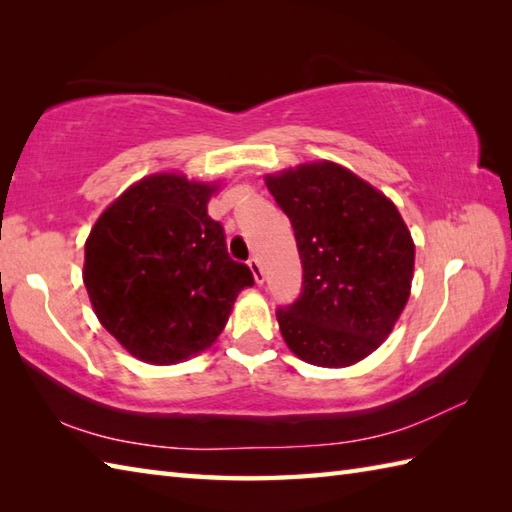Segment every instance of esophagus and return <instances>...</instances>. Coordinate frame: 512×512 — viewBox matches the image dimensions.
I'll return each instance as SVG.
<instances>
[{
  "label": "esophagus",
  "instance_id": "34e87169",
  "mask_svg": "<svg viewBox=\"0 0 512 512\" xmlns=\"http://www.w3.org/2000/svg\"><path fill=\"white\" fill-rule=\"evenodd\" d=\"M248 268H250V273H253L257 284H262V281H264V270H262V264H259L257 257H250L248 259Z\"/></svg>",
  "mask_w": 512,
  "mask_h": 512
}]
</instances>
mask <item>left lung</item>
I'll return each instance as SVG.
<instances>
[{"instance_id":"left-lung-1","label":"left lung","mask_w":512,"mask_h":512,"mask_svg":"<svg viewBox=\"0 0 512 512\" xmlns=\"http://www.w3.org/2000/svg\"><path fill=\"white\" fill-rule=\"evenodd\" d=\"M301 257V295L277 308L301 361L347 367L387 339L409 299L413 242L383 193L334 162L268 176Z\"/></svg>"}]
</instances>
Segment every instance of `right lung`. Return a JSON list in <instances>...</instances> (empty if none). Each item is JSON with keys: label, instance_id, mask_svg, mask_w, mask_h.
I'll return each instance as SVG.
<instances>
[{"label": "right lung", "instance_id": "obj_1", "mask_svg": "<svg viewBox=\"0 0 512 512\" xmlns=\"http://www.w3.org/2000/svg\"><path fill=\"white\" fill-rule=\"evenodd\" d=\"M215 187L160 173L129 187L85 242L83 281L103 328L140 361L178 363L209 347L255 279L206 213Z\"/></svg>", "mask_w": 512, "mask_h": 512}]
</instances>
